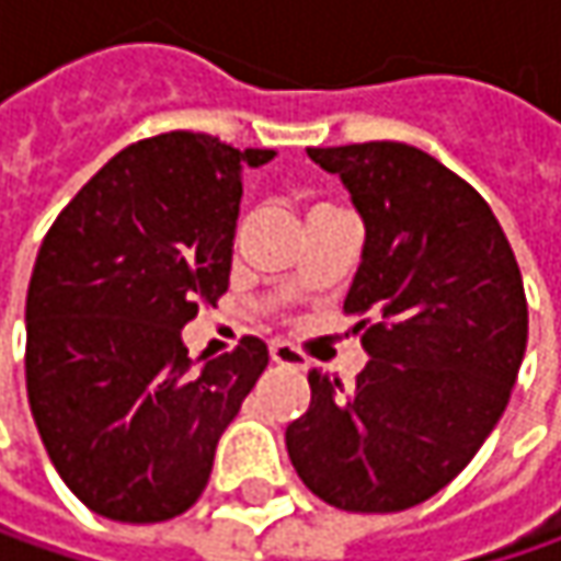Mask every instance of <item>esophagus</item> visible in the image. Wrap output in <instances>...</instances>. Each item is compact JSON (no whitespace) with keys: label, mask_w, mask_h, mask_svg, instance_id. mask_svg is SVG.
<instances>
[{"label":"esophagus","mask_w":561,"mask_h":561,"mask_svg":"<svg viewBox=\"0 0 561 561\" xmlns=\"http://www.w3.org/2000/svg\"><path fill=\"white\" fill-rule=\"evenodd\" d=\"M270 357H273L276 364H282V367H298V370H305L307 367L305 354L298 352L295 345H288V342H273V345H270Z\"/></svg>","instance_id":"1"}]
</instances>
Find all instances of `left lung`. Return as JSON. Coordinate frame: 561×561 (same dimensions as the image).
<instances>
[{
  "instance_id": "1",
  "label": "left lung",
  "mask_w": 561,
  "mask_h": 561,
  "mask_svg": "<svg viewBox=\"0 0 561 561\" xmlns=\"http://www.w3.org/2000/svg\"><path fill=\"white\" fill-rule=\"evenodd\" d=\"M364 219L345 313L370 354L352 386L310 370L285 430L305 486L345 512H402L439 493L502 417L527 348L518 260L490 204L396 140L310 147Z\"/></svg>"
}]
</instances>
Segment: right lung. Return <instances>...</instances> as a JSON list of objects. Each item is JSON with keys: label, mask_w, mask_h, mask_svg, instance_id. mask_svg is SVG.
Wrapping results in <instances>:
<instances>
[{"label": "right lung", "mask_w": 561, "mask_h": 561, "mask_svg": "<svg viewBox=\"0 0 561 561\" xmlns=\"http://www.w3.org/2000/svg\"><path fill=\"white\" fill-rule=\"evenodd\" d=\"M273 150L169 131L112 157L61 209L27 288V402L65 486L128 524L201 500L266 345L197 367L184 323L229 288L241 172Z\"/></svg>", "instance_id": "1"}]
</instances>
